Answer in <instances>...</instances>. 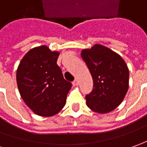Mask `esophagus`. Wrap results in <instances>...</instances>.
I'll return each mask as SVG.
<instances>
[{"label": "esophagus", "instance_id": "esophagus-1", "mask_svg": "<svg viewBox=\"0 0 147 147\" xmlns=\"http://www.w3.org/2000/svg\"><path fill=\"white\" fill-rule=\"evenodd\" d=\"M72 84H73L74 86H77L78 84H79V80H75L72 82Z\"/></svg>", "mask_w": 147, "mask_h": 147}]
</instances>
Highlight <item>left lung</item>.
Segmentation results:
<instances>
[{"label": "left lung", "mask_w": 147, "mask_h": 147, "mask_svg": "<svg viewBox=\"0 0 147 147\" xmlns=\"http://www.w3.org/2000/svg\"><path fill=\"white\" fill-rule=\"evenodd\" d=\"M93 80V89L86 96L91 110L108 113L120 105L129 88V68L121 55L111 49L95 44L81 51Z\"/></svg>", "instance_id": "1"}]
</instances>
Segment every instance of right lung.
<instances>
[{
	"label": "right lung",
	"instance_id": "right-lung-1",
	"mask_svg": "<svg viewBox=\"0 0 147 147\" xmlns=\"http://www.w3.org/2000/svg\"><path fill=\"white\" fill-rule=\"evenodd\" d=\"M59 54L46 45L36 47L24 55L17 69L21 97L33 113L41 117L59 113L71 88L57 65Z\"/></svg>",
	"mask_w": 147,
	"mask_h": 147
}]
</instances>
